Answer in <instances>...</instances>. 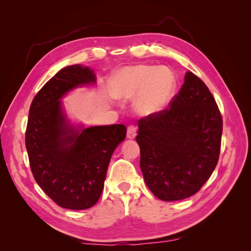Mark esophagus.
<instances>
[{
    "label": "esophagus",
    "instance_id": "1",
    "mask_svg": "<svg viewBox=\"0 0 251 251\" xmlns=\"http://www.w3.org/2000/svg\"><path fill=\"white\" fill-rule=\"evenodd\" d=\"M137 136V128L135 126H128L127 127V138L128 139H134V138Z\"/></svg>",
    "mask_w": 251,
    "mask_h": 251
}]
</instances>
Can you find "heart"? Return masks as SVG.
<instances>
[{
  "mask_svg": "<svg viewBox=\"0 0 251 251\" xmlns=\"http://www.w3.org/2000/svg\"><path fill=\"white\" fill-rule=\"evenodd\" d=\"M114 97L135 100V109L142 115L163 111L170 103L177 88V78L168 68L139 65L122 68L111 79Z\"/></svg>",
  "mask_w": 251,
  "mask_h": 251,
  "instance_id": "1",
  "label": "heart"
}]
</instances>
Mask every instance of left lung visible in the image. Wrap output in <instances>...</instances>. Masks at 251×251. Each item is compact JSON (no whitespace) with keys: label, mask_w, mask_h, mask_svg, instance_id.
<instances>
[{"label":"left lung","mask_w":251,"mask_h":251,"mask_svg":"<svg viewBox=\"0 0 251 251\" xmlns=\"http://www.w3.org/2000/svg\"><path fill=\"white\" fill-rule=\"evenodd\" d=\"M140 168L157 199L173 201L200 191L219 159L222 116L209 89L186 72L170 106L138 122Z\"/></svg>","instance_id":"8db88e82"}]
</instances>
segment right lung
<instances>
[{"instance_id":"right-lung-1","label":"right lung","mask_w":251,"mask_h":251,"mask_svg":"<svg viewBox=\"0 0 251 251\" xmlns=\"http://www.w3.org/2000/svg\"><path fill=\"white\" fill-rule=\"evenodd\" d=\"M95 83L88 67L63 68L36 94L29 111L25 148L32 174L40 188L67 209H87L98 201L112 154L126 137L122 124L85 128L69 121L61 99Z\"/></svg>"}]
</instances>
